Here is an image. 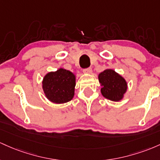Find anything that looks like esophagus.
<instances>
[{"label": "esophagus", "instance_id": "esophagus-1", "mask_svg": "<svg viewBox=\"0 0 160 160\" xmlns=\"http://www.w3.org/2000/svg\"><path fill=\"white\" fill-rule=\"evenodd\" d=\"M83 72L85 74H91L92 73V69H91V68H88V69H84Z\"/></svg>", "mask_w": 160, "mask_h": 160}]
</instances>
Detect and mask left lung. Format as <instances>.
Here are the masks:
<instances>
[{
    "label": "left lung",
    "mask_w": 160,
    "mask_h": 160,
    "mask_svg": "<svg viewBox=\"0 0 160 160\" xmlns=\"http://www.w3.org/2000/svg\"><path fill=\"white\" fill-rule=\"evenodd\" d=\"M98 79L104 98L115 102L123 99L128 90V83L124 77L113 69H107L98 75Z\"/></svg>",
    "instance_id": "1"
}]
</instances>
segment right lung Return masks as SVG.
<instances>
[{
    "label": "right lung",
    "instance_id": "right-lung-1",
    "mask_svg": "<svg viewBox=\"0 0 160 160\" xmlns=\"http://www.w3.org/2000/svg\"><path fill=\"white\" fill-rule=\"evenodd\" d=\"M75 78L74 73L62 68L47 73L42 81V89L47 99L57 104L70 101L75 95Z\"/></svg>",
    "mask_w": 160,
    "mask_h": 160
}]
</instances>
